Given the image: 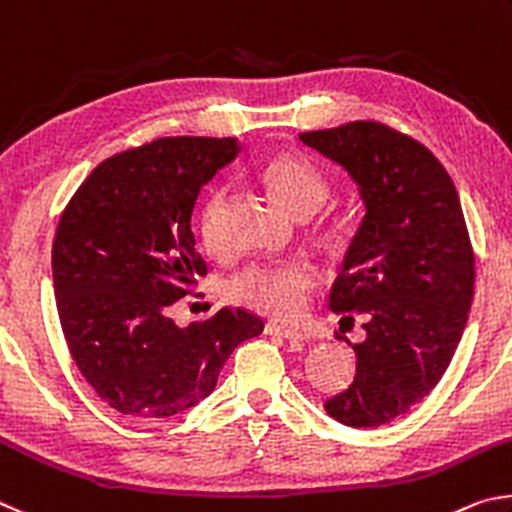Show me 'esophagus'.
<instances>
[{
  "instance_id": "34e87169",
  "label": "esophagus",
  "mask_w": 512,
  "mask_h": 512,
  "mask_svg": "<svg viewBox=\"0 0 512 512\" xmlns=\"http://www.w3.org/2000/svg\"><path fill=\"white\" fill-rule=\"evenodd\" d=\"M265 335L290 339V342H301V339H306V333H303V330L290 328V326H281V324H267L265 326Z\"/></svg>"
}]
</instances>
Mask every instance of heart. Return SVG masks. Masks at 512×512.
I'll use <instances>...</instances> for the list:
<instances>
[{"label": "heart", "mask_w": 512, "mask_h": 512, "mask_svg": "<svg viewBox=\"0 0 512 512\" xmlns=\"http://www.w3.org/2000/svg\"><path fill=\"white\" fill-rule=\"evenodd\" d=\"M261 177L276 200L297 218H308L315 213L328 195L326 179L308 159L299 155H276L267 159L261 168ZM222 206L224 191L218 186L206 197L200 215V236L209 249H218L222 242ZM315 283L317 272L308 263H254L231 276L227 297L263 315L294 319L306 308L308 294Z\"/></svg>", "instance_id": "obj_1"}]
</instances>
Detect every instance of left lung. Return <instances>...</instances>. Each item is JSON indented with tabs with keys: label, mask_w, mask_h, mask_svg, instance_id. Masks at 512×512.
Listing matches in <instances>:
<instances>
[{
	"label": "left lung",
	"mask_w": 512,
	"mask_h": 512,
	"mask_svg": "<svg viewBox=\"0 0 512 512\" xmlns=\"http://www.w3.org/2000/svg\"><path fill=\"white\" fill-rule=\"evenodd\" d=\"M299 139L342 166L364 204L328 306L364 315L366 339L353 344V384L324 407L348 427L387 425L436 387L468 324L474 256L459 193L432 152L382 123Z\"/></svg>",
	"instance_id": "1"
}]
</instances>
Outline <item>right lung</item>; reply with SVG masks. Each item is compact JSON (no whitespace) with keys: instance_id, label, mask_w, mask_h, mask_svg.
Segmentation results:
<instances>
[{"instance_id":"add662e5","label":"right lung","mask_w":512,"mask_h":512,"mask_svg":"<svg viewBox=\"0 0 512 512\" xmlns=\"http://www.w3.org/2000/svg\"><path fill=\"white\" fill-rule=\"evenodd\" d=\"M240 150L231 137L157 139L98 164L62 213L51 254L62 333L83 378L125 416L195 407L233 348L263 333L240 308L186 328L168 317L206 274L197 197Z\"/></svg>"}]
</instances>
